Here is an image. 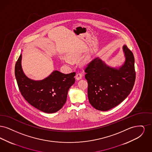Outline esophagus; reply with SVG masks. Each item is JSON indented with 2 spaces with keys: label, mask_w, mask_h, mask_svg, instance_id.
<instances>
[{
  "label": "esophagus",
  "mask_w": 152,
  "mask_h": 152,
  "mask_svg": "<svg viewBox=\"0 0 152 152\" xmlns=\"http://www.w3.org/2000/svg\"><path fill=\"white\" fill-rule=\"evenodd\" d=\"M82 77H83V75H82L81 73H77V74L76 75V76H75L76 79L77 80H79L81 79Z\"/></svg>",
  "instance_id": "esophagus-1"
}]
</instances>
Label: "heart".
<instances>
[{"mask_svg": "<svg viewBox=\"0 0 152 152\" xmlns=\"http://www.w3.org/2000/svg\"><path fill=\"white\" fill-rule=\"evenodd\" d=\"M79 55L76 54V53H71V54L68 55V58H69L72 61L77 60L79 58ZM69 59L66 58H61V61L65 65L68 66H71L72 64V61ZM89 62V60L88 58H86L84 60H83V64L86 65L87 64H88Z\"/></svg>", "mask_w": 152, "mask_h": 152, "instance_id": "1", "label": "heart"}]
</instances>
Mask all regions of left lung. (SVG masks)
Here are the masks:
<instances>
[{
  "instance_id": "obj_1",
  "label": "left lung",
  "mask_w": 152,
  "mask_h": 152,
  "mask_svg": "<svg viewBox=\"0 0 152 152\" xmlns=\"http://www.w3.org/2000/svg\"><path fill=\"white\" fill-rule=\"evenodd\" d=\"M123 51L125 59L120 66H110L97 58L85 69L89 101L99 110L107 111L115 107L133 89L136 79L134 58L126 45H123Z\"/></svg>"
}]
</instances>
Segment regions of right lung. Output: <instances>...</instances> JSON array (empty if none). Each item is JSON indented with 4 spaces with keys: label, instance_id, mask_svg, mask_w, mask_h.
<instances>
[{
    "label": "right lung",
    "instance_id": "right-lung-1",
    "mask_svg": "<svg viewBox=\"0 0 152 152\" xmlns=\"http://www.w3.org/2000/svg\"><path fill=\"white\" fill-rule=\"evenodd\" d=\"M22 54L16 63L15 75L20 93L36 109L47 113L58 112L65 104L68 92L75 83L76 73L64 74L53 71L40 80L28 78L23 72Z\"/></svg>",
    "mask_w": 152,
    "mask_h": 152
}]
</instances>
